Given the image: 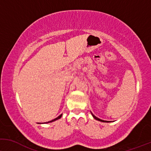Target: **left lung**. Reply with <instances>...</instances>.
I'll list each match as a JSON object with an SVG mask.
<instances>
[{"label":"left lung","mask_w":151,"mask_h":151,"mask_svg":"<svg viewBox=\"0 0 151 151\" xmlns=\"http://www.w3.org/2000/svg\"><path fill=\"white\" fill-rule=\"evenodd\" d=\"M92 114V116L93 117H94L95 119H96V120H99V121H101V122H109L110 121H106V120H101V119H100V118H97V117H96V116H95L94 114Z\"/></svg>","instance_id":"1"}]
</instances>
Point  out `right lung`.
Returning a JSON list of instances; mask_svg holds the SVG:
<instances>
[{"label": "right lung", "mask_w": 151, "mask_h": 151, "mask_svg": "<svg viewBox=\"0 0 151 151\" xmlns=\"http://www.w3.org/2000/svg\"><path fill=\"white\" fill-rule=\"evenodd\" d=\"M61 116H62V114H61V115H60V116H59L58 117H57V118H55L54 120H52L51 121H49V122H46V123H48V122H53V121H55V120H58V119H59V118H60L61 117Z\"/></svg>", "instance_id": "add662e5"}]
</instances>
